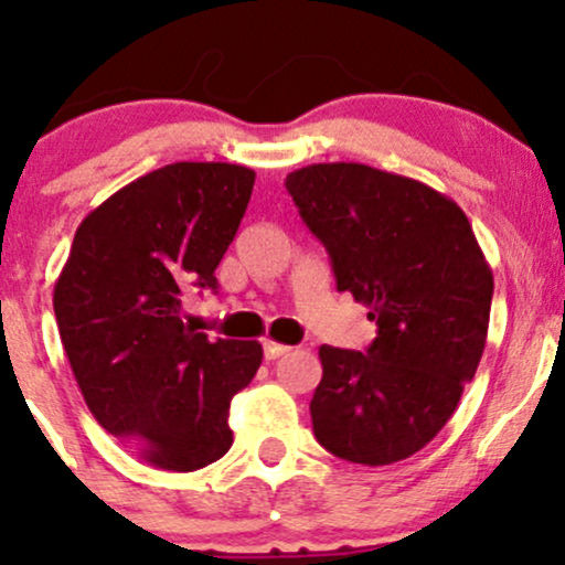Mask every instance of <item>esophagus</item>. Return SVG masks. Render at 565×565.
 Masks as SVG:
<instances>
[{"label":"esophagus","instance_id":"obj_1","mask_svg":"<svg viewBox=\"0 0 565 565\" xmlns=\"http://www.w3.org/2000/svg\"><path fill=\"white\" fill-rule=\"evenodd\" d=\"M263 350H265V359H268V361H274V359H278V355H284V353H289L287 345H281V342H274V340H265L263 342Z\"/></svg>","mask_w":565,"mask_h":565}]
</instances>
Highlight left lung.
Listing matches in <instances>:
<instances>
[{"label":"left lung","mask_w":565,"mask_h":565,"mask_svg":"<svg viewBox=\"0 0 565 565\" xmlns=\"http://www.w3.org/2000/svg\"><path fill=\"white\" fill-rule=\"evenodd\" d=\"M334 281L377 321L366 353L321 345L316 440L355 465H393L438 436L476 377L494 276L465 212L419 180L353 161L287 174Z\"/></svg>","instance_id":"1"}]
</instances>
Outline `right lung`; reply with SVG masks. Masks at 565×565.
Wrapping results in <instances>:
<instances>
[{"instance_id":"right-lung-1","label":"right lung","mask_w":565,"mask_h":565,"mask_svg":"<svg viewBox=\"0 0 565 565\" xmlns=\"http://www.w3.org/2000/svg\"><path fill=\"white\" fill-rule=\"evenodd\" d=\"M255 172L174 161L116 191L76 228L55 281V319L97 425L148 465L191 472L231 449V398L260 369L257 340H210L180 319L185 287L215 268Z\"/></svg>"}]
</instances>
